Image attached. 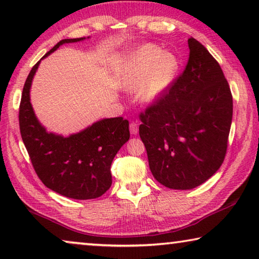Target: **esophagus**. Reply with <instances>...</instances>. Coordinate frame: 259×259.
<instances>
[{
    "label": "esophagus",
    "mask_w": 259,
    "mask_h": 259,
    "mask_svg": "<svg viewBox=\"0 0 259 259\" xmlns=\"http://www.w3.org/2000/svg\"><path fill=\"white\" fill-rule=\"evenodd\" d=\"M130 131H131V133L134 134V136L138 134V132H139V125H138V123L134 122V121L131 122L130 123Z\"/></svg>",
    "instance_id": "obj_1"
}]
</instances>
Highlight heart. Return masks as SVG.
Here are the masks:
<instances>
[{"label":"heart","instance_id":"heart-1","mask_svg":"<svg viewBox=\"0 0 259 259\" xmlns=\"http://www.w3.org/2000/svg\"><path fill=\"white\" fill-rule=\"evenodd\" d=\"M178 71V61L152 44L139 48L131 56L125 74V85L139 88V97L144 102H155L173 83Z\"/></svg>","mask_w":259,"mask_h":259}]
</instances>
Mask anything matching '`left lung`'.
Returning <instances> with one entry per match:
<instances>
[{"label": "left lung", "mask_w": 259, "mask_h": 259, "mask_svg": "<svg viewBox=\"0 0 259 259\" xmlns=\"http://www.w3.org/2000/svg\"><path fill=\"white\" fill-rule=\"evenodd\" d=\"M189 59L159 99L140 113L139 134L157 182L187 190L210 179L223 163L232 120V96L207 49L188 39Z\"/></svg>", "instance_id": "8db88e82"}]
</instances>
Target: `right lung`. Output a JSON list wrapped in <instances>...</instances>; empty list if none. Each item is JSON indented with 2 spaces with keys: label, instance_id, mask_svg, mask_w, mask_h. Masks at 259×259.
I'll use <instances>...</instances> for the list:
<instances>
[{
  "label": "right lung",
  "instance_id": "right-lung-1",
  "mask_svg": "<svg viewBox=\"0 0 259 259\" xmlns=\"http://www.w3.org/2000/svg\"><path fill=\"white\" fill-rule=\"evenodd\" d=\"M83 39L85 37L63 39L43 58L63 44ZM40 61L25 80L18 114L22 140L33 169L49 189L63 196L74 200L102 196L112 185V161L130 139L128 120L122 117L102 119L69 137L49 133L30 103V88Z\"/></svg>",
  "mask_w": 259,
  "mask_h": 259
}]
</instances>
